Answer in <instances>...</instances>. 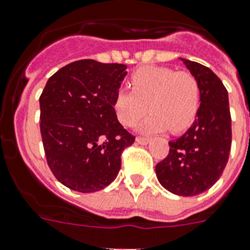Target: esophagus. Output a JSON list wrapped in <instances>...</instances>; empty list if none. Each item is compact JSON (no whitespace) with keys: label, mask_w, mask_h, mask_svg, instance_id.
I'll list each match as a JSON object with an SVG mask.
<instances>
[{"label":"esophagus","mask_w":250,"mask_h":250,"mask_svg":"<svg viewBox=\"0 0 250 250\" xmlns=\"http://www.w3.org/2000/svg\"><path fill=\"white\" fill-rule=\"evenodd\" d=\"M136 143L140 144V145H146V144L149 143V139H146V137H136Z\"/></svg>","instance_id":"esophagus-1"}]
</instances>
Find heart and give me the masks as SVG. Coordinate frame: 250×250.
Listing matches in <instances>:
<instances>
[{
  "label": "heart",
  "mask_w": 250,
  "mask_h": 250,
  "mask_svg": "<svg viewBox=\"0 0 250 250\" xmlns=\"http://www.w3.org/2000/svg\"><path fill=\"white\" fill-rule=\"evenodd\" d=\"M132 91L119 88L113 99L117 119L131 127L149 109L151 114L140 125L144 133L169 128L173 133L184 132L198 117L202 90L190 72H177L167 66L147 65L131 76Z\"/></svg>",
  "instance_id": "b5f03b06"
}]
</instances>
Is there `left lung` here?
Returning a JSON list of instances; mask_svg holds the SVG:
<instances>
[{"label": "left lung", "mask_w": 250, "mask_h": 250, "mask_svg": "<svg viewBox=\"0 0 250 250\" xmlns=\"http://www.w3.org/2000/svg\"><path fill=\"white\" fill-rule=\"evenodd\" d=\"M181 60L200 84V109L191 127L169 143V153L155 166V173L160 185L172 194L194 196L212 188L226 167L231 115L229 95L221 79L199 62Z\"/></svg>", "instance_id": "8db88e82"}]
</instances>
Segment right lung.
<instances>
[{"label": "right lung", "mask_w": 250, "mask_h": 250, "mask_svg": "<svg viewBox=\"0 0 250 250\" xmlns=\"http://www.w3.org/2000/svg\"><path fill=\"white\" fill-rule=\"evenodd\" d=\"M125 64L78 60L48 78L40 97L41 135L50 169L79 192L103 190L121 169L122 151L135 143L113 109Z\"/></svg>", "instance_id": "right-lung-1"}]
</instances>
